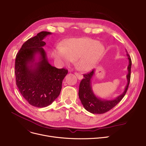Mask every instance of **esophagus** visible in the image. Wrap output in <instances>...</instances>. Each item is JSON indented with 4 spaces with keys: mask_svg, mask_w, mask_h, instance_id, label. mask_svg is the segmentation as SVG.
Masks as SVG:
<instances>
[{
    "mask_svg": "<svg viewBox=\"0 0 146 146\" xmlns=\"http://www.w3.org/2000/svg\"><path fill=\"white\" fill-rule=\"evenodd\" d=\"M75 74L77 76V78H78L79 80H82L83 79V76L82 74H80L78 73H75Z\"/></svg>",
    "mask_w": 146,
    "mask_h": 146,
    "instance_id": "obj_1",
    "label": "esophagus"
}]
</instances>
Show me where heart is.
I'll list each match as a JSON object with an SVG mask.
<instances>
[{"label": "heart", "mask_w": 146, "mask_h": 146, "mask_svg": "<svg viewBox=\"0 0 146 146\" xmlns=\"http://www.w3.org/2000/svg\"><path fill=\"white\" fill-rule=\"evenodd\" d=\"M105 51L104 46L90 38H72L57 46L53 56L62 64H68L77 59V65L83 70L93 69L100 61Z\"/></svg>", "instance_id": "heart-1"}]
</instances>
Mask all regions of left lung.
Segmentation results:
<instances>
[{
  "label": "left lung",
  "instance_id": "8db88e82",
  "mask_svg": "<svg viewBox=\"0 0 146 146\" xmlns=\"http://www.w3.org/2000/svg\"><path fill=\"white\" fill-rule=\"evenodd\" d=\"M127 56L129 60V65L127 67L128 73L126 76L127 83L125 87L124 92L114 99H103L96 96L94 93L92 86V80L94 74L95 70H93L89 73L83 74L84 79H82L79 86V97L82 104L87 111L93 114L104 113L113 109L124 98L128 89L131 74V60L128 53H127Z\"/></svg>",
  "mask_w": 146,
  "mask_h": 146
}]
</instances>
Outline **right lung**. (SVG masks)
Listing matches in <instances>:
<instances>
[{"label": "right lung", "instance_id": "add662e5", "mask_svg": "<svg viewBox=\"0 0 146 146\" xmlns=\"http://www.w3.org/2000/svg\"><path fill=\"white\" fill-rule=\"evenodd\" d=\"M51 32H41L23 43L16 54L15 76L17 88L26 101L36 108L51 104L59 96L68 71L48 62L43 41Z\"/></svg>", "mask_w": 146, "mask_h": 146}]
</instances>
